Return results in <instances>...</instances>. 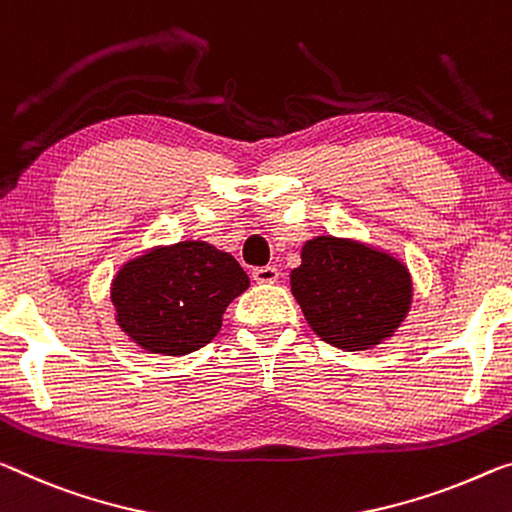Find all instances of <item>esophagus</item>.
Wrapping results in <instances>:
<instances>
[{
  "label": "esophagus",
  "mask_w": 512,
  "mask_h": 512,
  "mask_svg": "<svg viewBox=\"0 0 512 512\" xmlns=\"http://www.w3.org/2000/svg\"><path fill=\"white\" fill-rule=\"evenodd\" d=\"M253 278L259 285H273V282H278L280 273L275 266H257V269H253Z\"/></svg>",
  "instance_id": "esophagus-1"
}]
</instances>
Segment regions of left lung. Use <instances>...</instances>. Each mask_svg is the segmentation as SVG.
Wrapping results in <instances>:
<instances>
[{
	"label": "left lung",
	"mask_w": 512,
	"mask_h": 512,
	"mask_svg": "<svg viewBox=\"0 0 512 512\" xmlns=\"http://www.w3.org/2000/svg\"><path fill=\"white\" fill-rule=\"evenodd\" d=\"M291 294L323 342L367 351L392 337L408 316L412 278L408 266L385 250L328 234L300 250Z\"/></svg>",
	"instance_id": "8db88e82"
}]
</instances>
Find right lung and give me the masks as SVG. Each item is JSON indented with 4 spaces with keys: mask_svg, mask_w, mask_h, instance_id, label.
<instances>
[{
    "mask_svg": "<svg viewBox=\"0 0 512 512\" xmlns=\"http://www.w3.org/2000/svg\"><path fill=\"white\" fill-rule=\"evenodd\" d=\"M248 287L246 271L230 253L207 241H180L123 264L111 282V303L134 344L186 355L212 342L225 307Z\"/></svg>",
    "mask_w": 512,
    "mask_h": 512,
    "instance_id": "1",
    "label": "right lung"
}]
</instances>
